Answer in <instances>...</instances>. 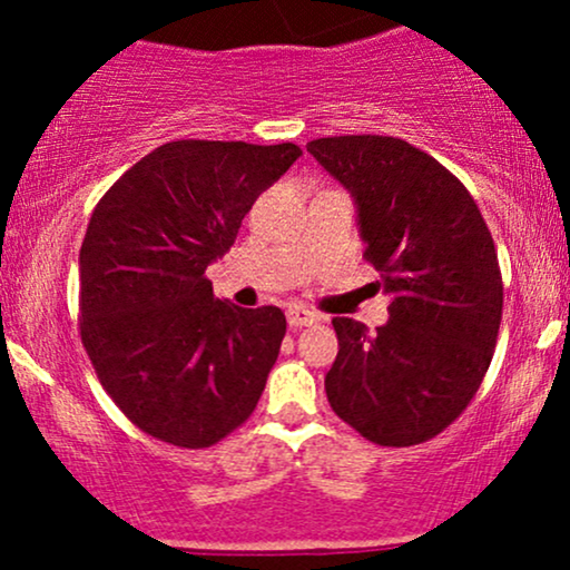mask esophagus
<instances>
[{
  "label": "esophagus",
  "mask_w": 570,
  "mask_h": 570,
  "mask_svg": "<svg viewBox=\"0 0 570 570\" xmlns=\"http://www.w3.org/2000/svg\"><path fill=\"white\" fill-rule=\"evenodd\" d=\"M286 322H289L292 330H303V326H311V324H316V322H318V316H316V313L305 311V307H299V305H292L289 311H286Z\"/></svg>",
  "instance_id": "esophagus-1"
}]
</instances>
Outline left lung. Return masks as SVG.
Masks as SVG:
<instances>
[{
	"mask_svg": "<svg viewBox=\"0 0 570 570\" xmlns=\"http://www.w3.org/2000/svg\"><path fill=\"white\" fill-rule=\"evenodd\" d=\"M307 153L356 200L364 259L391 297L375 332L332 318L340 351L326 399L364 440L426 442L469 407L493 358L503 311L493 235L469 189L407 141L330 136Z\"/></svg>",
	"mask_w": 570,
	"mask_h": 570,
	"instance_id": "obj_1",
	"label": "left lung"
}]
</instances>
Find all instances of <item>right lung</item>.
Returning a JSON list of instances; mask_svg holds the SVG:
<instances>
[{
  "mask_svg": "<svg viewBox=\"0 0 570 570\" xmlns=\"http://www.w3.org/2000/svg\"><path fill=\"white\" fill-rule=\"evenodd\" d=\"M303 155L297 144L181 139L130 166L94 208L80 248V335L134 426L212 448L252 415L276 364V305L214 297L206 267L248 208Z\"/></svg>",
  "mask_w": 570,
  "mask_h": 570,
  "instance_id": "obj_1",
  "label": "right lung"
}]
</instances>
